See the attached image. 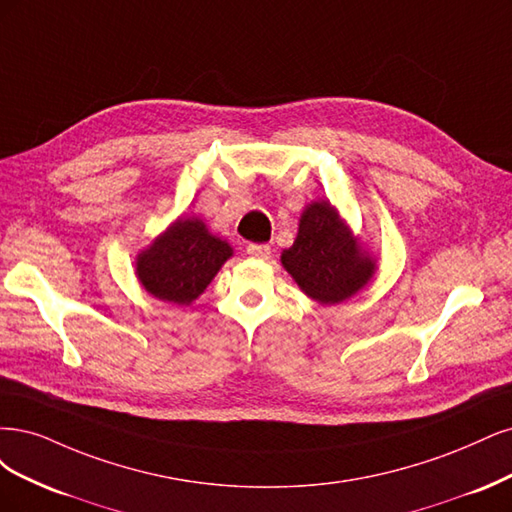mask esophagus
I'll return each mask as SVG.
<instances>
[{"instance_id":"34e87169","label":"esophagus","mask_w":512,"mask_h":512,"mask_svg":"<svg viewBox=\"0 0 512 512\" xmlns=\"http://www.w3.org/2000/svg\"><path fill=\"white\" fill-rule=\"evenodd\" d=\"M246 253H249L255 259H270L272 249L268 244H249V246H246Z\"/></svg>"}]
</instances>
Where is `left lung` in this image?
Here are the masks:
<instances>
[{
    "mask_svg": "<svg viewBox=\"0 0 512 512\" xmlns=\"http://www.w3.org/2000/svg\"><path fill=\"white\" fill-rule=\"evenodd\" d=\"M280 263L308 298L323 306L351 300L378 270L376 257L329 200L310 202L302 210L298 236L280 253Z\"/></svg>",
    "mask_w": 512,
    "mask_h": 512,
    "instance_id": "left-lung-1",
    "label": "left lung"
}]
</instances>
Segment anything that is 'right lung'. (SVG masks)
<instances>
[{
    "label": "right lung",
    "mask_w": 512,
    "mask_h": 512,
    "mask_svg": "<svg viewBox=\"0 0 512 512\" xmlns=\"http://www.w3.org/2000/svg\"><path fill=\"white\" fill-rule=\"evenodd\" d=\"M232 255V244L214 236L200 217L180 214L136 255V276L153 298L189 306Z\"/></svg>",
    "instance_id": "obj_1"
}]
</instances>
